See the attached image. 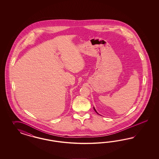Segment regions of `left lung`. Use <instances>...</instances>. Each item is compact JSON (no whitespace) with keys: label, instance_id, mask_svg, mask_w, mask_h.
Returning a JSON list of instances; mask_svg holds the SVG:
<instances>
[{"label":"left lung","instance_id":"obj_1","mask_svg":"<svg viewBox=\"0 0 159 159\" xmlns=\"http://www.w3.org/2000/svg\"><path fill=\"white\" fill-rule=\"evenodd\" d=\"M93 108H94V111H96V112L97 114H98V113L97 112L96 110V109H95V108L94 107H93Z\"/></svg>","mask_w":159,"mask_h":159}]
</instances>
